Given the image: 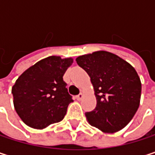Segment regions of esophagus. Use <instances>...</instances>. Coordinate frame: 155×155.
<instances>
[{"mask_svg":"<svg viewBox=\"0 0 155 155\" xmlns=\"http://www.w3.org/2000/svg\"><path fill=\"white\" fill-rule=\"evenodd\" d=\"M83 97H84L83 93H80V94H78L77 96H76V99H77L78 101H81V100H82Z\"/></svg>","mask_w":155,"mask_h":155,"instance_id":"34e87169","label":"esophagus"}]
</instances>
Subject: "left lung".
I'll use <instances>...</instances> for the list:
<instances>
[{
    "mask_svg": "<svg viewBox=\"0 0 155 155\" xmlns=\"http://www.w3.org/2000/svg\"><path fill=\"white\" fill-rule=\"evenodd\" d=\"M76 62L91 77L97 100L96 108L85 113L88 122L104 133L124 128L140 104L142 86L135 68L107 51L78 56Z\"/></svg>",
    "mask_w": 155,
    "mask_h": 155,
    "instance_id": "obj_1",
    "label": "left lung"
}]
</instances>
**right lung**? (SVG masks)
Masks as SVG:
<instances>
[{"label": "right lung", "mask_w": 155, "mask_h": 155, "mask_svg": "<svg viewBox=\"0 0 155 155\" xmlns=\"http://www.w3.org/2000/svg\"><path fill=\"white\" fill-rule=\"evenodd\" d=\"M73 58L49 56L27 69L12 89L16 112L28 127L43 129L64 117L73 102L63 76Z\"/></svg>", "instance_id": "obj_1"}]
</instances>
